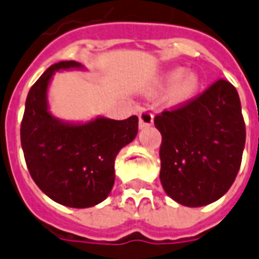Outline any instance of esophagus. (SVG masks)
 I'll list each match as a JSON object with an SVG mask.
<instances>
[{
    "mask_svg": "<svg viewBox=\"0 0 259 259\" xmlns=\"http://www.w3.org/2000/svg\"><path fill=\"white\" fill-rule=\"evenodd\" d=\"M154 124V115L151 114L150 111L147 109H142L140 112V128L144 130V128H148Z\"/></svg>",
    "mask_w": 259,
    "mask_h": 259,
    "instance_id": "esophagus-1",
    "label": "esophagus"
}]
</instances>
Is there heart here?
I'll return each instance as SVG.
<instances>
[{
	"label": "heart",
	"instance_id": "1",
	"mask_svg": "<svg viewBox=\"0 0 259 259\" xmlns=\"http://www.w3.org/2000/svg\"><path fill=\"white\" fill-rule=\"evenodd\" d=\"M201 77L195 71H184L182 68H174L166 71L158 82L151 88V94L166 93V102L171 107H181L190 102L199 93Z\"/></svg>",
	"mask_w": 259,
	"mask_h": 259
}]
</instances>
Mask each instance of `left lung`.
<instances>
[{"label": "left lung", "mask_w": 259, "mask_h": 259, "mask_svg": "<svg viewBox=\"0 0 259 259\" xmlns=\"http://www.w3.org/2000/svg\"><path fill=\"white\" fill-rule=\"evenodd\" d=\"M154 124L162 135L159 180L169 198L195 208L215 202L230 190L245 147L234 85L218 79L187 105L161 112Z\"/></svg>", "instance_id": "8db88e82"}]
</instances>
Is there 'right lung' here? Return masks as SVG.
Returning <instances> with one entry per match:
<instances>
[{"label":"right lung","mask_w":259,"mask_h":259,"mask_svg":"<svg viewBox=\"0 0 259 259\" xmlns=\"http://www.w3.org/2000/svg\"><path fill=\"white\" fill-rule=\"evenodd\" d=\"M85 69L77 61L54 64L31 87L21 124V145L32 180L61 205L90 208L109 195L115 158L134 141L138 117L122 121L98 115L90 121H64L50 111L48 88L57 71Z\"/></svg>","instance_id":"add662e5"}]
</instances>
